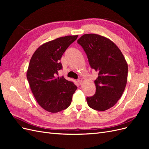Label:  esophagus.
I'll return each mask as SVG.
<instances>
[{
  "label": "esophagus",
  "mask_w": 149,
  "mask_h": 149,
  "mask_svg": "<svg viewBox=\"0 0 149 149\" xmlns=\"http://www.w3.org/2000/svg\"><path fill=\"white\" fill-rule=\"evenodd\" d=\"M78 82L79 83V84H81L82 83H83V79H82V78H79V79H78Z\"/></svg>",
  "instance_id": "obj_1"
}]
</instances>
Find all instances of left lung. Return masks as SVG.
<instances>
[{"label": "left lung", "mask_w": 149, "mask_h": 149, "mask_svg": "<svg viewBox=\"0 0 149 149\" xmlns=\"http://www.w3.org/2000/svg\"><path fill=\"white\" fill-rule=\"evenodd\" d=\"M77 42L86 53L90 66L98 73L94 81L96 93L86 98L88 104L94 110L109 109L124 91L127 81V61L116 45L103 36L84 34Z\"/></svg>", "instance_id": "obj_1"}]
</instances>
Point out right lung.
Wrapping results in <instances>:
<instances>
[{
	"instance_id": "obj_1",
	"label": "right lung",
	"mask_w": 149,
	"mask_h": 149,
	"mask_svg": "<svg viewBox=\"0 0 149 149\" xmlns=\"http://www.w3.org/2000/svg\"><path fill=\"white\" fill-rule=\"evenodd\" d=\"M78 35L58 38L40 45L31 56L26 78L33 96L43 109L52 113L68 107L77 86L63 76H58L62 69L63 54Z\"/></svg>"
}]
</instances>
